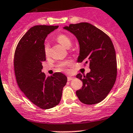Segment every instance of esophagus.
I'll return each mask as SVG.
<instances>
[{
	"label": "esophagus",
	"mask_w": 133,
	"mask_h": 133,
	"mask_svg": "<svg viewBox=\"0 0 133 133\" xmlns=\"http://www.w3.org/2000/svg\"><path fill=\"white\" fill-rule=\"evenodd\" d=\"M74 79V77H72V76H68V81H71V80Z\"/></svg>",
	"instance_id": "esophagus-1"
}]
</instances>
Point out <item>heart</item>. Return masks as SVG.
<instances>
[{"label":"heart","instance_id":"1","mask_svg":"<svg viewBox=\"0 0 133 133\" xmlns=\"http://www.w3.org/2000/svg\"><path fill=\"white\" fill-rule=\"evenodd\" d=\"M56 40L57 41L58 43L62 45V46H64L66 49H69L71 46L72 45V40L69 36L65 34H61L57 37ZM44 54L46 57L49 56V54H50V46L48 43H46L44 46ZM73 64L72 61L71 60H66V61H62L60 62L57 64V69L60 71H68V67L71 66Z\"/></svg>","mask_w":133,"mask_h":133}]
</instances>
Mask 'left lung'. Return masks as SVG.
Returning a JSON list of instances; mask_svg holds the SVG:
<instances>
[{"mask_svg": "<svg viewBox=\"0 0 133 133\" xmlns=\"http://www.w3.org/2000/svg\"><path fill=\"white\" fill-rule=\"evenodd\" d=\"M73 33L79 43L78 62L89 64L87 75L76 76L83 81L76 95L82 103L93 105L102 102L114 85L117 78L116 51L110 37L88 23L71 24L64 28Z\"/></svg>", "mask_w": 133, "mask_h": 133, "instance_id": "8db88e82", "label": "left lung"}]
</instances>
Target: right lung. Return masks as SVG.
I'll return each instance as SVG.
<instances>
[{
    "label": "right lung",
    "instance_id": "add662e5",
    "mask_svg": "<svg viewBox=\"0 0 133 133\" xmlns=\"http://www.w3.org/2000/svg\"><path fill=\"white\" fill-rule=\"evenodd\" d=\"M58 27L33 26L19 40L14 53V72L19 88L32 103L42 109L59 104L67 83V77L61 72L46 77L42 72V62L46 61L45 40Z\"/></svg>",
    "mask_w": 133,
    "mask_h": 133
}]
</instances>
